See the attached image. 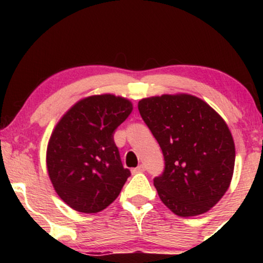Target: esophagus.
<instances>
[{"mask_svg": "<svg viewBox=\"0 0 263 263\" xmlns=\"http://www.w3.org/2000/svg\"><path fill=\"white\" fill-rule=\"evenodd\" d=\"M144 170H146V168H144V165L140 164L138 167H136V168H134V170H132V173H134V174L142 173V172H144Z\"/></svg>", "mask_w": 263, "mask_h": 263, "instance_id": "esophagus-1", "label": "esophagus"}]
</instances>
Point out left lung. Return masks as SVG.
<instances>
[{
    "label": "left lung",
    "instance_id": "8db88e82",
    "mask_svg": "<svg viewBox=\"0 0 263 263\" xmlns=\"http://www.w3.org/2000/svg\"><path fill=\"white\" fill-rule=\"evenodd\" d=\"M138 111L164 157L153 179L163 204L182 218L213 208L231 183L235 144L221 116L188 93L142 99Z\"/></svg>",
    "mask_w": 263,
    "mask_h": 263
}]
</instances>
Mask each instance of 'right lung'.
I'll return each instance as SVG.
<instances>
[{"label":"right lung","instance_id":"add662e5","mask_svg":"<svg viewBox=\"0 0 263 263\" xmlns=\"http://www.w3.org/2000/svg\"><path fill=\"white\" fill-rule=\"evenodd\" d=\"M132 108L121 96L93 95L78 101L57 123L47 148L48 174L57 194L74 210H104L131 176L114 134Z\"/></svg>","mask_w":263,"mask_h":263}]
</instances>
